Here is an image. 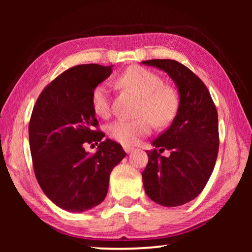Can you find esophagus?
<instances>
[{
	"mask_svg": "<svg viewBox=\"0 0 252 252\" xmlns=\"http://www.w3.org/2000/svg\"><path fill=\"white\" fill-rule=\"evenodd\" d=\"M123 149H125V151L126 153H130V152H132V151L134 150V148L131 147V146H123Z\"/></svg>",
	"mask_w": 252,
	"mask_h": 252,
	"instance_id": "1",
	"label": "esophagus"
}]
</instances>
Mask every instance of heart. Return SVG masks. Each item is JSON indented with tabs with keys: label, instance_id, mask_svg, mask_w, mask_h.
<instances>
[{
	"label": "heart",
	"instance_id": "heart-1",
	"mask_svg": "<svg viewBox=\"0 0 252 252\" xmlns=\"http://www.w3.org/2000/svg\"><path fill=\"white\" fill-rule=\"evenodd\" d=\"M119 83L142 97L138 120H119L108 126V133L122 144H132L151 131V121L157 126H165L172 120L178 108V97L171 88L163 85V81L155 72L141 66H132L119 76ZM93 111L99 117L110 113V89L106 83L96 85L92 92Z\"/></svg>",
	"mask_w": 252,
	"mask_h": 252
}]
</instances>
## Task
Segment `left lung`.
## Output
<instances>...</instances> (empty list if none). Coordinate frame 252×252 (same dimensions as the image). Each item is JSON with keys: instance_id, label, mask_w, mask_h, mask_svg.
Instances as JSON below:
<instances>
[{"instance_id": "obj_1", "label": "left lung", "mask_w": 252, "mask_h": 252, "mask_svg": "<svg viewBox=\"0 0 252 252\" xmlns=\"http://www.w3.org/2000/svg\"><path fill=\"white\" fill-rule=\"evenodd\" d=\"M142 64L164 71L179 93L177 116L152 141L142 172L144 191L163 207H178L197 198L215 168L219 149L218 113L203 82L174 60H148ZM170 151L169 157L159 155Z\"/></svg>"}]
</instances>
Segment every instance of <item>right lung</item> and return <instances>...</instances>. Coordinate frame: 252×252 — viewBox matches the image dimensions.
Returning <instances> with one entry per match:
<instances>
[{"mask_svg":"<svg viewBox=\"0 0 252 252\" xmlns=\"http://www.w3.org/2000/svg\"><path fill=\"white\" fill-rule=\"evenodd\" d=\"M112 66L81 64L63 72L34 105L29 125L36 180L46 197L63 210L83 212L103 201L112 169L126 157L121 144L93 130L99 123L91 97ZM100 142L91 156L87 143Z\"/></svg>","mask_w":252,"mask_h":252,"instance_id":"obj_1","label":"right lung"}]
</instances>
